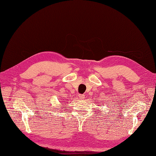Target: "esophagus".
Listing matches in <instances>:
<instances>
[{
    "label": "esophagus",
    "mask_w": 156,
    "mask_h": 156,
    "mask_svg": "<svg viewBox=\"0 0 156 156\" xmlns=\"http://www.w3.org/2000/svg\"><path fill=\"white\" fill-rule=\"evenodd\" d=\"M78 97H79V98L80 99V100H82V99L84 98L85 96H84V94H79V95H78Z\"/></svg>",
    "instance_id": "34e87169"
}]
</instances>
